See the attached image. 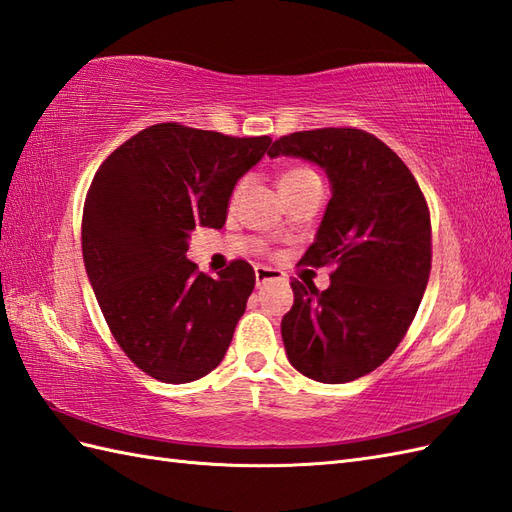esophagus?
<instances>
[{
  "instance_id": "1",
  "label": "esophagus",
  "mask_w": 512,
  "mask_h": 512,
  "mask_svg": "<svg viewBox=\"0 0 512 512\" xmlns=\"http://www.w3.org/2000/svg\"><path fill=\"white\" fill-rule=\"evenodd\" d=\"M283 279V272L275 270V268H268V266H255V283L257 288L261 285H266L268 281H279Z\"/></svg>"
}]
</instances>
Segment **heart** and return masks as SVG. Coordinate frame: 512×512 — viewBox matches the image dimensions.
Returning a JSON list of instances; mask_svg holds the SVG:
<instances>
[{
  "label": "heart",
  "mask_w": 512,
  "mask_h": 512,
  "mask_svg": "<svg viewBox=\"0 0 512 512\" xmlns=\"http://www.w3.org/2000/svg\"><path fill=\"white\" fill-rule=\"evenodd\" d=\"M314 178H318L314 174V170L305 168V165H294V168H288L279 174V187H281V192H285V189H292V187H299L307 181H314ZM240 192H242V183L233 189L231 198L235 200L237 196H240Z\"/></svg>",
  "instance_id": "b5f03b06"
}]
</instances>
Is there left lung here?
Here are the masks:
<instances>
[{
  "mask_svg": "<svg viewBox=\"0 0 512 512\" xmlns=\"http://www.w3.org/2000/svg\"><path fill=\"white\" fill-rule=\"evenodd\" d=\"M270 157L325 168L331 200L305 266L331 270V285L294 279L281 320L290 364L323 384H344L382 366L408 334L432 268L427 200L408 165L382 139L353 126L279 137Z\"/></svg>",
  "mask_w": 512,
  "mask_h": 512,
  "instance_id": "obj_1",
  "label": "left lung"
}]
</instances>
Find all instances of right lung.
I'll use <instances>...</instances> for the list:
<instances>
[{
    "label": "right lung",
    "mask_w": 512,
    "mask_h": 512,
    "mask_svg": "<svg viewBox=\"0 0 512 512\" xmlns=\"http://www.w3.org/2000/svg\"><path fill=\"white\" fill-rule=\"evenodd\" d=\"M270 137L154 124L113 150L82 211V257L106 325L128 360L165 384L205 377L227 353L255 288L233 259L213 279L187 255L196 227L220 229L237 178Z\"/></svg>",
    "instance_id": "obj_1"
}]
</instances>
